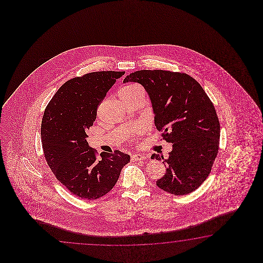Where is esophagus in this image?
I'll use <instances>...</instances> for the list:
<instances>
[{"mask_svg":"<svg viewBox=\"0 0 263 263\" xmlns=\"http://www.w3.org/2000/svg\"><path fill=\"white\" fill-rule=\"evenodd\" d=\"M132 160L134 162H139V161H143L145 160V157L144 155H141V154H133L132 155Z\"/></svg>","mask_w":263,"mask_h":263,"instance_id":"34e87169","label":"esophagus"}]
</instances>
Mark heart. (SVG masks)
Masks as SVG:
<instances>
[{
	"label": "heart",
	"instance_id": "obj_1",
	"mask_svg": "<svg viewBox=\"0 0 263 263\" xmlns=\"http://www.w3.org/2000/svg\"><path fill=\"white\" fill-rule=\"evenodd\" d=\"M142 94L144 95V90L137 84H129L127 85H124L119 90V96H124V97H129V96L139 95Z\"/></svg>",
	"mask_w": 263,
	"mask_h": 263
}]
</instances>
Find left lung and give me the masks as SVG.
<instances>
[{
	"mask_svg": "<svg viewBox=\"0 0 263 263\" xmlns=\"http://www.w3.org/2000/svg\"><path fill=\"white\" fill-rule=\"evenodd\" d=\"M138 83L149 96L154 123L172 151L151 158L163 160L166 173L156 184L175 196L196 190L207 179L217 156L220 123L213 102L188 74L167 70H139L123 83Z\"/></svg>",
	"mask_w": 263,
	"mask_h": 263,
	"instance_id": "left-lung-1",
	"label": "left lung"
}]
</instances>
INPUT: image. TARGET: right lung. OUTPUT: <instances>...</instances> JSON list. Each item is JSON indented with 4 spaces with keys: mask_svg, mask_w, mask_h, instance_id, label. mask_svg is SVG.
Returning a JSON list of instances; mask_svg holds the SVG:
<instances>
[{
    "mask_svg": "<svg viewBox=\"0 0 263 263\" xmlns=\"http://www.w3.org/2000/svg\"><path fill=\"white\" fill-rule=\"evenodd\" d=\"M123 71H98L67 81L45 109L41 141L45 159L56 179L74 196L94 200L118 181L130 157L121 151L101 153L88 145L86 130L97 109Z\"/></svg>",
    "mask_w": 263,
    "mask_h": 263,
    "instance_id": "obj_1",
    "label": "right lung"
}]
</instances>
